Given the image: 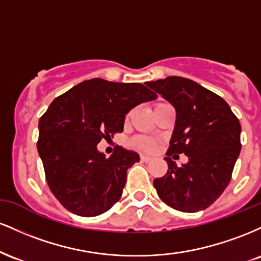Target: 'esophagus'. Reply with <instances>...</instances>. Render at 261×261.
Wrapping results in <instances>:
<instances>
[{
    "label": "esophagus",
    "instance_id": "obj_1",
    "mask_svg": "<svg viewBox=\"0 0 261 261\" xmlns=\"http://www.w3.org/2000/svg\"><path fill=\"white\" fill-rule=\"evenodd\" d=\"M141 161L148 163V162L152 161V157H149V155H147V154H141Z\"/></svg>",
    "mask_w": 261,
    "mask_h": 261
}]
</instances>
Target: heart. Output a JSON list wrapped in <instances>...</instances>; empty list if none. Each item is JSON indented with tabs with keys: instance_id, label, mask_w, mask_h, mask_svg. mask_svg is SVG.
Wrapping results in <instances>:
<instances>
[{
	"instance_id": "obj_1",
	"label": "heart",
	"mask_w": 261,
	"mask_h": 261,
	"mask_svg": "<svg viewBox=\"0 0 261 261\" xmlns=\"http://www.w3.org/2000/svg\"><path fill=\"white\" fill-rule=\"evenodd\" d=\"M134 145L139 148L148 149V151H151V149L154 148L153 141L149 140V139H145V137H137V139H135Z\"/></svg>"
}]
</instances>
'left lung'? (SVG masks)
<instances>
[{
  "mask_svg": "<svg viewBox=\"0 0 261 261\" xmlns=\"http://www.w3.org/2000/svg\"><path fill=\"white\" fill-rule=\"evenodd\" d=\"M174 107L168 172L153 180L163 202L182 212H197L214 203L230 180L241 153V124L228 104L194 81L170 76L146 82ZM172 153L188 155L178 167Z\"/></svg>",
  "mask_w": 261,
  "mask_h": 261,
  "instance_id": "1",
  "label": "left lung"
}]
</instances>
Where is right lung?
I'll return each mask as SVG.
<instances>
[{"label": "right lung", "mask_w": 261, "mask_h": 261, "mask_svg": "<svg viewBox=\"0 0 261 261\" xmlns=\"http://www.w3.org/2000/svg\"><path fill=\"white\" fill-rule=\"evenodd\" d=\"M155 98L141 83L93 79L54 99L39 120L37 146L50 190L65 208L93 217L119 201L127 169L140 155L116 146L107 158L97 145L122 133L133 108Z\"/></svg>", "instance_id": "1"}]
</instances>
